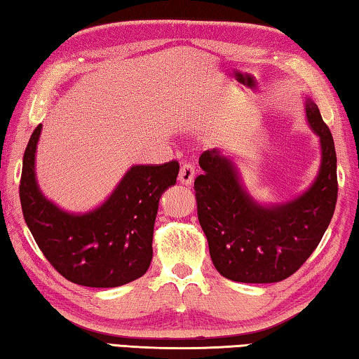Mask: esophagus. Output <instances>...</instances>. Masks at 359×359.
Listing matches in <instances>:
<instances>
[{"label":"esophagus","mask_w":359,"mask_h":359,"mask_svg":"<svg viewBox=\"0 0 359 359\" xmlns=\"http://www.w3.org/2000/svg\"><path fill=\"white\" fill-rule=\"evenodd\" d=\"M179 180L184 185H191L194 180V168L191 165H184L179 171Z\"/></svg>","instance_id":"esophagus-1"}]
</instances>
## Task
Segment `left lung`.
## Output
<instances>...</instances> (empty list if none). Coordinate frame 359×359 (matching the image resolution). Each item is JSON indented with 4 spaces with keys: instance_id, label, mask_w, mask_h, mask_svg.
I'll return each mask as SVG.
<instances>
[{
    "instance_id": "8db88e82",
    "label": "left lung",
    "mask_w": 359,
    "mask_h": 359,
    "mask_svg": "<svg viewBox=\"0 0 359 359\" xmlns=\"http://www.w3.org/2000/svg\"><path fill=\"white\" fill-rule=\"evenodd\" d=\"M306 117L320 139L321 161L312 185L280 204H261L241 177V169L220 149L199 156L194 180L199 224L215 269L242 283H274L299 269L320 244L336 209L337 158L318 106L306 98Z\"/></svg>"
}]
</instances>
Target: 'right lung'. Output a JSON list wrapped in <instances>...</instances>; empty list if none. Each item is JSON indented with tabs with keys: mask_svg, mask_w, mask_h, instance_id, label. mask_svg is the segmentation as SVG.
Listing matches in <instances>:
<instances>
[{
	"mask_svg": "<svg viewBox=\"0 0 359 359\" xmlns=\"http://www.w3.org/2000/svg\"><path fill=\"white\" fill-rule=\"evenodd\" d=\"M41 130L38 125L23 155L20 203L27 226L48 263L82 287L114 288L142 277L154 257L158 203L175 185L179 163L131 166L104 203L74 214L47 199L38 185Z\"/></svg>",
	"mask_w": 359,
	"mask_h": 359,
	"instance_id": "right-lung-1",
	"label": "right lung"
}]
</instances>
